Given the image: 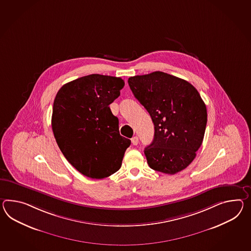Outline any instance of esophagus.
<instances>
[{
  "mask_svg": "<svg viewBox=\"0 0 251 251\" xmlns=\"http://www.w3.org/2000/svg\"><path fill=\"white\" fill-rule=\"evenodd\" d=\"M131 143H132L133 145H138V143H139V138H138L137 136L133 137V138L131 139Z\"/></svg>",
  "mask_w": 251,
  "mask_h": 251,
  "instance_id": "obj_1",
  "label": "esophagus"
}]
</instances>
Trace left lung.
Segmentation results:
<instances>
[{
	"instance_id": "obj_1",
	"label": "left lung",
	"mask_w": 251,
	"mask_h": 251,
	"mask_svg": "<svg viewBox=\"0 0 251 251\" xmlns=\"http://www.w3.org/2000/svg\"><path fill=\"white\" fill-rule=\"evenodd\" d=\"M135 98L151 117L154 139L145 148L154 171L176 174L195 159L207 125V109L189 81L162 72L128 78Z\"/></svg>"
}]
</instances>
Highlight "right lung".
I'll return each mask as SVG.
<instances>
[{"mask_svg": "<svg viewBox=\"0 0 251 251\" xmlns=\"http://www.w3.org/2000/svg\"><path fill=\"white\" fill-rule=\"evenodd\" d=\"M124 84L122 78L91 74L64 84L56 94L51 127L57 144L86 177H109L122 167L130 140L120 134L109 105Z\"/></svg>", "mask_w": 251, "mask_h": 251, "instance_id": "right-lung-1", "label": "right lung"}]
</instances>
